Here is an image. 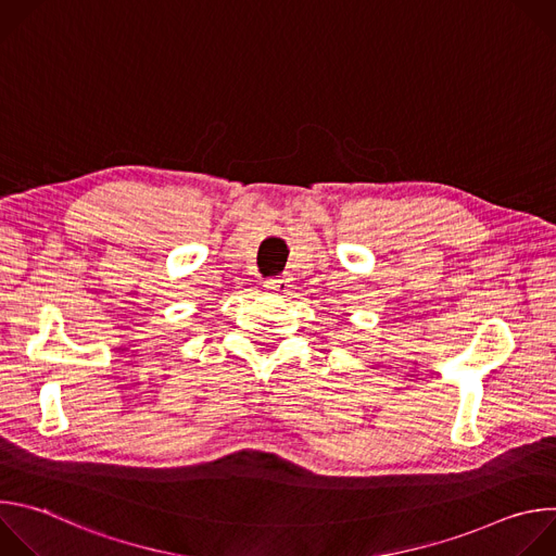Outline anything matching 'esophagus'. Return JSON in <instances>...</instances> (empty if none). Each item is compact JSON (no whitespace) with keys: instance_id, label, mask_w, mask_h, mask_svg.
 I'll return each mask as SVG.
<instances>
[{"instance_id":"obj_1","label":"esophagus","mask_w":556,"mask_h":556,"mask_svg":"<svg viewBox=\"0 0 556 556\" xmlns=\"http://www.w3.org/2000/svg\"><path fill=\"white\" fill-rule=\"evenodd\" d=\"M288 286H290L288 277H270V279H266V288L273 290V292H286Z\"/></svg>"}]
</instances>
